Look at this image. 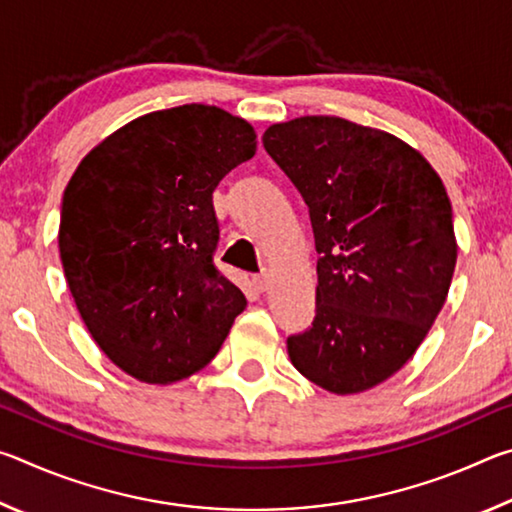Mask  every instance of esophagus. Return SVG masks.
I'll list each match as a JSON object with an SVG mask.
<instances>
[{
    "instance_id": "34e87169",
    "label": "esophagus",
    "mask_w": 512,
    "mask_h": 512,
    "mask_svg": "<svg viewBox=\"0 0 512 512\" xmlns=\"http://www.w3.org/2000/svg\"><path fill=\"white\" fill-rule=\"evenodd\" d=\"M253 284H255V289H257L259 293H264V291H268V287H271V275H268V273H259V275L253 277Z\"/></svg>"
}]
</instances>
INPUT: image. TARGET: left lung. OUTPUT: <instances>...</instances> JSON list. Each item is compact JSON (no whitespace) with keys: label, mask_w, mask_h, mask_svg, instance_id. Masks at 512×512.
I'll list each match as a JSON object with an SVG mask.
<instances>
[{"label":"left lung","mask_w":512,"mask_h":512,"mask_svg":"<svg viewBox=\"0 0 512 512\" xmlns=\"http://www.w3.org/2000/svg\"><path fill=\"white\" fill-rule=\"evenodd\" d=\"M264 149L309 207L314 323L287 339L300 375L363 393L409 361L456 266L452 203L422 155L386 131L311 115L266 128Z\"/></svg>","instance_id":"obj_1"}]
</instances>
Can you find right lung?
<instances>
[{
    "label": "right lung",
    "mask_w": 512,
    "mask_h": 512,
    "mask_svg": "<svg viewBox=\"0 0 512 512\" xmlns=\"http://www.w3.org/2000/svg\"><path fill=\"white\" fill-rule=\"evenodd\" d=\"M255 149L246 119L187 103L121 126L67 183L58 230L67 287L94 343L131 377L194 375L246 309L214 266L212 192Z\"/></svg>",
    "instance_id": "1"
}]
</instances>
